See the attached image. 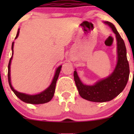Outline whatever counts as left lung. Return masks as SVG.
Here are the masks:
<instances>
[{"instance_id": "obj_1", "label": "left lung", "mask_w": 134, "mask_h": 134, "mask_svg": "<svg viewBox=\"0 0 134 134\" xmlns=\"http://www.w3.org/2000/svg\"><path fill=\"white\" fill-rule=\"evenodd\" d=\"M104 23L110 26L117 40V63L113 72L93 86H87L82 83L76 71H74L75 82L80 95L84 99L95 102L110 101L119 95L126 86L130 75L125 42L111 23L106 21Z\"/></svg>"}]
</instances>
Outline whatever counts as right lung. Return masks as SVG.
Here are the masks:
<instances>
[{"label": "right lung", "mask_w": 134, "mask_h": 134, "mask_svg": "<svg viewBox=\"0 0 134 134\" xmlns=\"http://www.w3.org/2000/svg\"><path fill=\"white\" fill-rule=\"evenodd\" d=\"M19 29H18L17 36H16L15 38V39L17 38V37H18L19 36ZM13 44H14V43L13 42L12 45V57H11L10 59H9V62L8 63V82L10 88L12 89V90L13 91V93H15V94L19 99H21V100L26 102V103L32 104H44L49 102L50 100H51V99H52V97H53L54 94L56 82H57V80L58 78L59 72H60L61 71V68H62V65H60L59 67H58L57 69H56V73H55V75L54 76L53 80H52V83L50 85L49 87L47 89H46V90H44V91H43V92L37 94H34V95H30V94H25V93L18 92V91H17L16 90H15L14 89H13V87H12V83H11L10 65L11 61H12L13 54Z\"/></svg>", "instance_id": "obj_1"}]
</instances>
